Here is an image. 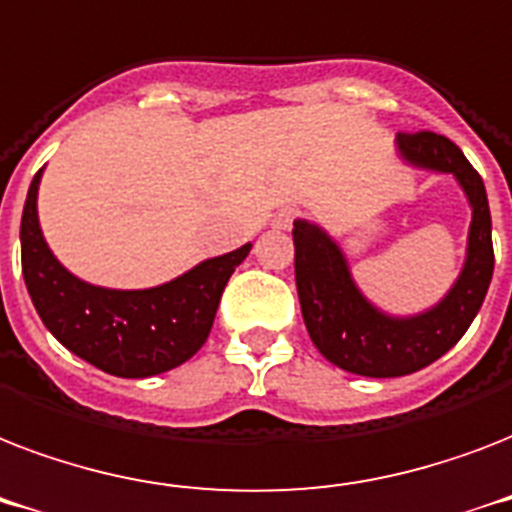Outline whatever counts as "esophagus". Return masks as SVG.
<instances>
[{
	"instance_id": "obj_1",
	"label": "esophagus",
	"mask_w": 512,
	"mask_h": 512,
	"mask_svg": "<svg viewBox=\"0 0 512 512\" xmlns=\"http://www.w3.org/2000/svg\"><path fill=\"white\" fill-rule=\"evenodd\" d=\"M295 217H297L295 209H281L279 215H276V220H273V225H276V228H292Z\"/></svg>"
}]
</instances>
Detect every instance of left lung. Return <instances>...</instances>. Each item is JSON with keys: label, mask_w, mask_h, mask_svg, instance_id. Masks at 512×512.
Instances as JSON below:
<instances>
[{"label": "left lung", "mask_w": 512, "mask_h": 512, "mask_svg": "<svg viewBox=\"0 0 512 512\" xmlns=\"http://www.w3.org/2000/svg\"><path fill=\"white\" fill-rule=\"evenodd\" d=\"M398 154L412 167L452 172L473 207L468 257L449 295L430 311L396 319L377 311L350 279L335 241L308 220L295 223V281L305 327L319 353L345 372L404 377L457 345L484 303L494 271L492 215L484 180L460 148L436 132H398Z\"/></svg>", "instance_id": "left-lung-1"}]
</instances>
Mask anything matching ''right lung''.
Masks as SVG:
<instances>
[{"label":"right lung","instance_id":"obj_1","mask_svg":"<svg viewBox=\"0 0 512 512\" xmlns=\"http://www.w3.org/2000/svg\"><path fill=\"white\" fill-rule=\"evenodd\" d=\"M42 170L28 185L20 263L39 319L60 345L116 377L170 372L207 342L223 289L252 244L204 260L151 289H106L76 279L47 247L36 215Z\"/></svg>","mask_w":512,"mask_h":512}]
</instances>
